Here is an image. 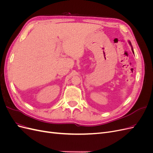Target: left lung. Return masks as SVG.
<instances>
[{"label": "left lung", "instance_id": "obj_1", "mask_svg": "<svg viewBox=\"0 0 153 153\" xmlns=\"http://www.w3.org/2000/svg\"><path fill=\"white\" fill-rule=\"evenodd\" d=\"M129 45H131V50H132V52H133V53H134V52H133V47H132V45H131V43H130V41H129Z\"/></svg>", "mask_w": 153, "mask_h": 153}]
</instances>
